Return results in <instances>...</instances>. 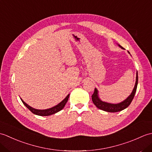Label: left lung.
Masks as SVG:
<instances>
[{"mask_svg": "<svg viewBox=\"0 0 152 152\" xmlns=\"http://www.w3.org/2000/svg\"><path fill=\"white\" fill-rule=\"evenodd\" d=\"M118 45L119 48H121V49L124 50V48L122 46H121L120 45L118 44ZM128 53L130 54L129 51H128ZM137 85H138V72H137L136 82H135V85H134V88L133 89V91H132L131 95H129L127 99H125L124 101H123L121 102L117 103V104H113V103H110V102L102 101L99 97L98 89L95 88V91H94V93H93V94L92 95L93 102L94 103V104L99 109L102 110H104L105 112H120V111L123 110L125 109L126 108H127L128 106L130 105L131 102H132V101H133V99L134 98L135 93H136Z\"/></svg>", "mask_w": 152, "mask_h": 152, "instance_id": "left-lung-1", "label": "left lung"}]
</instances>
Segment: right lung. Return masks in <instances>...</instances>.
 I'll return each mask as SVG.
<instances>
[{
  "label": "right lung",
  "mask_w": 152,
  "mask_h": 152,
  "mask_svg": "<svg viewBox=\"0 0 152 152\" xmlns=\"http://www.w3.org/2000/svg\"><path fill=\"white\" fill-rule=\"evenodd\" d=\"M69 95L70 94L68 95L65 98H64L62 101L61 102H59V104L56 105L53 107H51L50 108H48V109H45V110H38V109H35L33 107H31L29 105H28L26 102H24L23 100L21 99V101L23 103V104L26 106V107L31 112H32L34 114H36L38 115H40V116H48V115H50L56 114V113L59 112L60 110H61L65 106L66 103L68 101V99L69 98Z\"/></svg>",
  "instance_id": "add662e5"
}]
</instances>
